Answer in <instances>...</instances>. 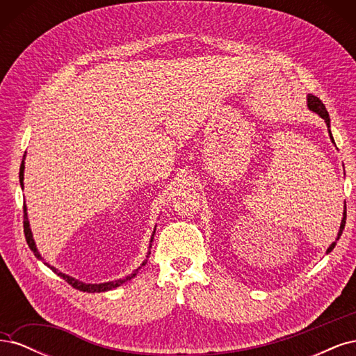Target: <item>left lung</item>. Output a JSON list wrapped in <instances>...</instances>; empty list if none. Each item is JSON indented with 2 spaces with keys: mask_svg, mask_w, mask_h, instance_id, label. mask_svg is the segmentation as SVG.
<instances>
[{
  "mask_svg": "<svg viewBox=\"0 0 356 356\" xmlns=\"http://www.w3.org/2000/svg\"><path fill=\"white\" fill-rule=\"evenodd\" d=\"M307 108L310 110V111H314V113H316L319 117H322L324 118V122H325V124H327V129H328V135H330V139H331V143L336 145V143H334V138H332V134H331V124H330V115H328V111H327V108H325V105L322 104V101L318 98V96H315V95H307ZM344 224H346V202H344V211H343V218H341V222H340V229H339V233H337V238H336V242H332L331 245H330V248L327 250V254H330L332 250H334V246H336V243H337V241L340 239V236H341V233H343V229H344Z\"/></svg>",
  "mask_w": 356,
  "mask_h": 356,
  "instance_id": "left-lung-1",
  "label": "left lung"
}]
</instances>
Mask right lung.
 <instances>
[{"label":"right lung","instance_id":"obj_1","mask_svg":"<svg viewBox=\"0 0 356 356\" xmlns=\"http://www.w3.org/2000/svg\"><path fill=\"white\" fill-rule=\"evenodd\" d=\"M24 170H25V156H24V160H22V165H20V172H19V181H20V187L24 188ZM24 232H25V238H26V242H28V245H29V248H31V251L34 252V255L38 258V260H44V258L41 257V254L38 252V250H37V245H35V241H34V236H32V232H31V227H29V220H28V212H26V204H24ZM154 233H156V227H154V232H153V234H152V239H149V246L148 248H152V242H153V239H154ZM152 254V251L148 250V252H147V258H148V255ZM145 263H147V260H144L143 261V264H141V267L143 266H145ZM44 264L49 267V268H51L53 272H55L58 276H60L62 279H65V281L71 285V286H74L75 289H80V291H83V293H105V291H110V289H114V288H117V286H120L122 284H124V282H127V281H131L132 277H135L136 275H138V272H139V268L141 267H138V268H135V270L131 273V275H127V276H124V277H122V279H117V281H110V282H104V284H86V282H81V281H79V279H75V277H72V276H68V275H65V273H62V272H59L56 267H53V266H50L49 263H46L44 261Z\"/></svg>","mask_w":356,"mask_h":356}]
</instances>
